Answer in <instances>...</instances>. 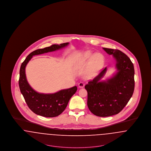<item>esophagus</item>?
<instances>
[{"instance_id": "1", "label": "esophagus", "mask_w": 151, "mask_h": 151, "mask_svg": "<svg viewBox=\"0 0 151 151\" xmlns=\"http://www.w3.org/2000/svg\"><path fill=\"white\" fill-rule=\"evenodd\" d=\"M78 86H79V88H84V84L83 83H82V82H80V83H79V84H78Z\"/></svg>"}]
</instances>
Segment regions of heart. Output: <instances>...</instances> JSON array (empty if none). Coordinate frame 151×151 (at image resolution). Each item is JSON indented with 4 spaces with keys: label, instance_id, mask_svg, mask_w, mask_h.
<instances>
[{
    "label": "heart",
    "instance_id": "obj_1",
    "mask_svg": "<svg viewBox=\"0 0 151 151\" xmlns=\"http://www.w3.org/2000/svg\"><path fill=\"white\" fill-rule=\"evenodd\" d=\"M89 64L87 65L88 62ZM104 63V58L100 53L93 54L91 51H87L80 58L76 65L77 68H84L88 65L84 77L90 80L96 77L100 72Z\"/></svg>",
    "mask_w": 151,
    "mask_h": 151
}]
</instances>
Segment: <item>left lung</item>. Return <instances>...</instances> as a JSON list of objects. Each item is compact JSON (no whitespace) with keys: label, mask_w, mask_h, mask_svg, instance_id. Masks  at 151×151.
Listing matches in <instances>:
<instances>
[{"label":"left lung","mask_w":151,"mask_h":151,"mask_svg":"<svg viewBox=\"0 0 151 151\" xmlns=\"http://www.w3.org/2000/svg\"><path fill=\"white\" fill-rule=\"evenodd\" d=\"M116 60L117 72L111 78L100 81L106 67L85 86L87 105L95 115L101 117L118 114L131 98L135 87L134 67L130 59L121 51L103 48Z\"/></svg>","instance_id":"1"}]
</instances>
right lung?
Wrapping results in <instances>:
<instances>
[{
    "label": "right lung",
    "instance_id": "add662e5",
    "mask_svg": "<svg viewBox=\"0 0 151 151\" xmlns=\"http://www.w3.org/2000/svg\"><path fill=\"white\" fill-rule=\"evenodd\" d=\"M69 44L68 42L52 45L49 47L32 52L22 63L20 69L19 85L20 92L29 109L36 114L45 117H55L60 115L67 106L71 97L77 91V86L60 90L51 94L40 93L31 86L26 78L25 67L33 56L61 49Z\"/></svg>",
    "mask_w": 151,
    "mask_h": 151
}]
</instances>
